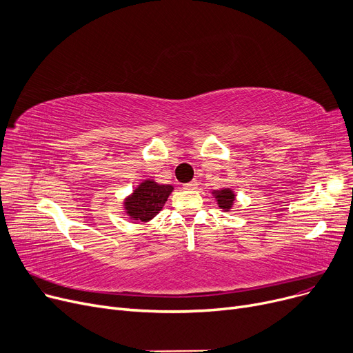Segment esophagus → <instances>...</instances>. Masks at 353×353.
Instances as JSON below:
<instances>
[{
  "instance_id": "1",
  "label": "esophagus",
  "mask_w": 353,
  "mask_h": 353,
  "mask_svg": "<svg viewBox=\"0 0 353 353\" xmlns=\"http://www.w3.org/2000/svg\"><path fill=\"white\" fill-rule=\"evenodd\" d=\"M183 189L184 190H194V189H197V180H192L190 183L183 184Z\"/></svg>"
}]
</instances>
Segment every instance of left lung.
Instances as JSON below:
<instances>
[{"instance_id": "obj_1", "label": "left lung", "mask_w": 353, "mask_h": 353, "mask_svg": "<svg viewBox=\"0 0 353 353\" xmlns=\"http://www.w3.org/2000/svg\"><path fill=\"white\" fill-rule=\"evenodd\" d=\"M212 196L214 197L217 206L225 210V212H230L234 206V200H236V193L233 192V189L230 188H225L220 190H212Z\"/></svg>"}]
</instances>
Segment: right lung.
I'll list each match as a JSON object with an SVG mask.
<instances>
[{"mask_svg": "<svg viewBox=\"0 0 353 353\" xmlns=\"http://www.w3.org/2000/svg\"><path fill=\"white\" fill-rule=\"evenodd\" d=\"M173 190L174 188L170 184H161L153 179L143 180L123 200L124 213L130 220L148 223L159 214Z\"/></svg>", "mask_w": 353, "mask_h": 353, "instance_id": "1", "label": "right lung"}]
</instances>
